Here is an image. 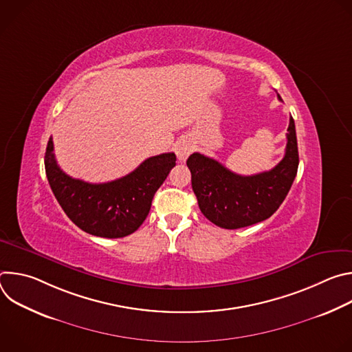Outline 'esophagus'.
<instances>
[{
	"instance_id": "esophagus-1",
	"label": "esophagus",
	"mask_w": 352,
	"mask_h": 352,
	"mask_svg": "<svg viewBox=\"0 0 352 352\" xmlns=\"http://www.w3.org/2000/svg\"><path fill=\"white\" fill-rule=\"evenodd\" d=\"M175 152H177L178 160L185 162L188 159V156L193 152V144L188 139H182L178 142V144L175 147Z\"/></svg>"
}]
</instances>
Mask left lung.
<instances>
[{
	"mask_svg": "<svg viewBox=\"0 0 352 352\" xmlns=\"http://www.w3.org/2000/svg\"><path fill=\"white\" fill-rule=\"evenodd\" d=\"M281 102V97L277 94ZM283 160L270 171L238 175L200 153L188 157L192 189L204 216L213 224L236 230L269 219L284 202L295 179L299 157L295 124L289 117Z\"/></svg>",
	"mask_w": 352,
	"mask_h": 352,
	"instance_id": "1",
	"label": "left lung"
}]
</instances>
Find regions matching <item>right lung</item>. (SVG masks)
<instances>
[{
  "label": "right lung",
  "mask_w": 352,
  "mask_h": 352,
  "mask_svg": "<svg viewBox=\"0 0 352 352\" xmlns=\"http://www.w3.org/2000/svg\"><path fill=\"white\" fill-rule=\"evenodd\" d=\"M174 153L148 157L128 175L104 184H89L67 175L57 164L53 138L48 139L44 166L60 206L80 230L103 238L135 232L148 214L156 190L175 166Z\"/></svg>",
  "instance_id": "1"
}]
</instances>
